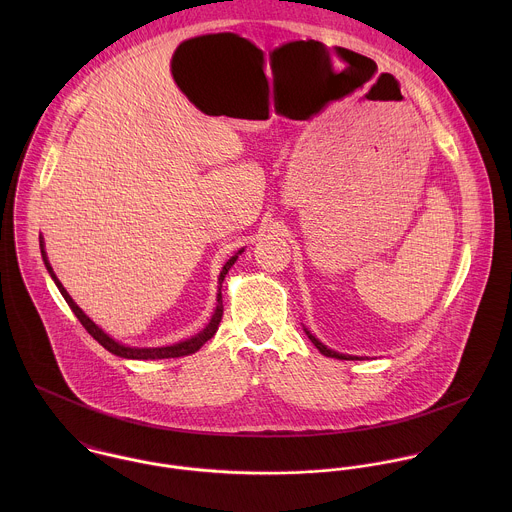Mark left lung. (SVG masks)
<instances>
[{
	"label": "left lung",
	"mask_w": 512,
	"mask_h": 512,
	"mask_svg": "<svg viewBox=\"0 0 512 512\" xmlns=\"http://www.w3.org/2000/svg\"><path fill=\"white\" fill-rule=\"evenodd\" d=\"M305 331V335L311 339V343L319 349V353L321 355H325V357H331V359H339V361H359L361 357H353V355H343V353H337V351H333V349H329L327 345H323L315 335H311V331H307V329H303Z\"/></svg>",
	"instance_id": "1"
}]
</instances>
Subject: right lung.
Listing matches in <instances>:
<instances>
[{"label": "right lung", "mask_w": 512, "mask_h": 512, "mask_svg": "<svg viewBox=\"0 0 512 512\" xmlns=\"http://www.w3.org/2000/svg\"><path fill=\"white\" fill-rule=\"evenodd\" d=\"M39 246H41V256H43V262H45V268H47V272L51 274V278H53V282L57 284V288H59V292L61 295L65 297V301L69 303V307L73 309L74 315L78 317V321L82 323V327L106 349V351H110L112 355H116V357H122V359H136V361H155V359H177V357H185V355H193V353H197L215 333H217V329H219L220 319H222V292H220V288H222V282H224V278H226V274H228V270L234 266V262L238 260V256L244 252V248H240L224 266H222V270H220L219 276V293H217V307H215V313H213V317H211V321L207 323V327L203 329V331H199L197 335H193L191 339H185V341H179V343H173V345H167V347H130V345H124V343H120V341H116V339H112L108 333H104L76 303H74L73 297L69 295V292L63 288V284L59 282V278L55 276V272H53V266L49 264V258H47V252H45V240H43V236H39Z\"/></svg>", "instance_id": "right-lung-1"}]
</instances>
